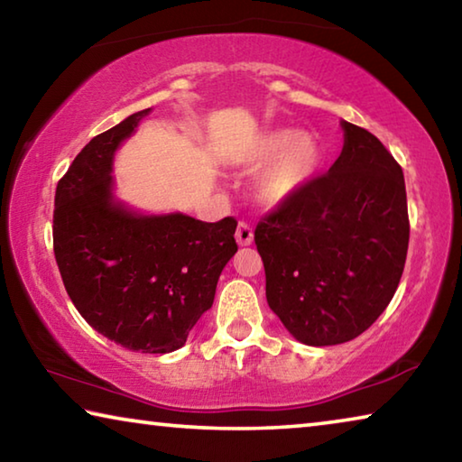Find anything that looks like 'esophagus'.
<instances>
[{
	"mask_svg": "<svg viewBox=\"0 0 462 462\" xmlns=\"http://www.w3.org/2000/svg\"><path fill=\"white\" fill-rule=\"evenodd\" d=\"M254 240V232L250 228V224L246 222H238V228H236V242L240 246H248L253 245Z\"/></svg>",
	"mask_w": 462,
	"mask_h": 462,
	"instance_id": "34e87169",
	"label": "esophagus"
}]
</instances>
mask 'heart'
Segmentation results:
<instances>
[{"label":"heart","instance_id":"heart-1","mask_svg":"<svg viewBox=\"0 0 462 462\" xmlns=\"http://www.w3.org/2000/svg\"><path fill=\"white\" fill-rule=\"evenodd\" d=\"M238 161L253 169L264 165L256 179V198L264 206L277 208L291 201L311 183L322 165V148L314 136L277 128L261 132L245 146Z\"/></svg>","mask_w":462,"mask_h":462}]
</instances>
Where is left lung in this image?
<instances>
[{"label":"left lung","mask_w":462,"mask_h":462,"mask_svg":"<svg viewBox=\"0 0 462 462\" xmlns=\"http://www.w3.org/2000/svg\"><path fill=\"white\" fill-rule=\"evenodd\" d=\"M328 173L261 217L254 230L267 301L297 340L356 338L389 306L410 242L403 171L377 136L342 122Z\"/></svg>","instance_id":"8db88e82"}]
</instances>
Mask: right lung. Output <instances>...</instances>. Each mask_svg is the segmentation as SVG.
Returning <instances> with one entry per match:
<instances>
[{"label": "right lung", "mask_w": 462, "mask_h": 462, "mask_svg": "<svg viewBox=\"0 0 462 462\" xmlns=\"http://www.w3.org/2000/svg\"><path fill=\"white\" fill-rule=\"evenodd\" d=\"M151 107L101 132L57 185L52 246L79 314L136 353L181 348L214 303L220 273L236 253V220L143 216L114 198V152Z\"/></svg>", "instance_id": "1"}]
</instances>
